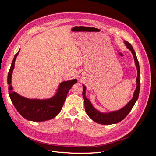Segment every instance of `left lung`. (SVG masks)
I'll return each mask as SVG.
<instances>
[{
	"instance_id": "8db88e82",
	"label": "left lung",
	"mask_w": 156,
	"mask_h": 156,
	"mask_svg": "<svg viewBox=\"0 0 156 156\" xmlns=\"http://www.w3.org/2000/svg\"><path fill=\"white\" fill-rule=\"evenodd\" d=\"M124 44L126 48L128 49L133 55L134 62L135 66L137 70V76L136 79V88L133 94L131 100L124 106L122 108H120L119 110L112 111L110 112H101L93 106L91 101L86 97V90L87 87L84 84H83V97L84 99V108L88 116L90 119L98 124H104V125H110L117 124L124 120L126 116L129 114V112L131 111L132 108L133 107L135 103L137 101V99L139 95L140 91V68L139 61L136 58V55L135 52L131 45L126 41H124Z\"/></svg>"
}]
</instances>
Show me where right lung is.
I'll use <instances>...</instances> for the list:
<instances>
[{
	"label": "right lung",
	"mask_w": 156,
	"mask_h": 156,
	"mask_svg": "<svg viewBox=\"0 0 156 156\" xmlns=\"http://www.w3.org/2000/svg\"><path fill=\"white\" fill-rule=\"evenodd\" d=\"M20 49L14 56L8 75L9 96L19 113L25 119L33 122H44L53 119L60 112L67 97L68 92L77 79L61 82L53 96L48 99H30L20 95L13 91L12 75L15 66V61Z\"/></svg>",
	"instance_id": "add662e5"
}]
</instances>
